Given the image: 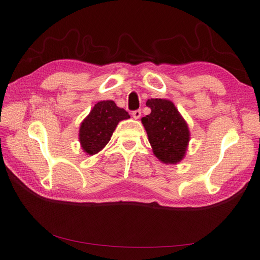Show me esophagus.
I'll return each instance as SVG.
<instances>
[{"mask_svg":"<svg viewBox=\"0 0 260 260\" xmlns=\"http://www.w3.org/2000/svg\"><path fill=\"white\" fill-rule=\"evenodd\" d=\"M141 110L140 109H137V110H134L133 113H132V115H133V117L135 118V119H139L140 117H141Z\"/></svg>","mask_w":260,"mask_h":260,"instance_id":"1","label":"esophagus"}]
</instances>
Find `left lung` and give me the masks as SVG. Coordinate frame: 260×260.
I'll use <instances>...</instances> for the list:
<instances>
[{"label":"left lung","instance_id":"1","mask_svg":"<svg viewBox=\"0 0 260 260\" xmlns=\"http://www.w3.org/2000/svg\"><path fill=\"white\" fill-rule=\"evenodd\" d=\"M151 114L143 117L152 151L164 164H178L184 158L190 142V129L175 105L163 98L146 102Z\"/></svg>","mask_w":260,"mask_h":260}]
</instances>
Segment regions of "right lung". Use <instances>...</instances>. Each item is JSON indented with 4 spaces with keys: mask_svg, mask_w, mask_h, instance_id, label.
<instances>
[{
    "mask_svg": "<svg viewBox=\"0 0 260 260\" xmlns=\"http://www.w3.org/2000/svg\"><path fill=\"white\" fill-rule=\"evenodd\" d=\"M128 118V113L116 106L113 101L98 102L79 127V143L82 151L87 155H95L101 152L110 141L119 121Z\"/></svg>",
    "mask_w": 260,
    "mask_h": 260,
    "instance_id": "obj_1",
    "label": "right lung"
}]
</instances>
